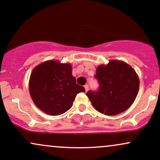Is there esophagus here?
<instances>
[{
    "instance_id": "34e87169",
    "label": "esophagus",
    "mask_w": 160,
    "mask_h": 160,
    "mask_svg": "<svg viewBox=\"0 0 160 160\" xmlns=\"http://www.w3.org/2000/svg\"><path fill=\"white\" fill-rule=\"evenodd\" d=\"M84 88H85L86 92H88V84H86V85L84 86Z\"/></svg>"
}]
</instances>
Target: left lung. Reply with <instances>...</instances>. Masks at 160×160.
Masks as SVG:
<instances>
[{
	"mask_svg": "<svg viewBox=\"0 0 160 160\" xmlns=\"http://www.w3.org/2000/svg\"><path fill=\"white\" fill-rule=\"evenodd\" d=\"M95 78L98 81V89L88 91L86 95L94 108L102 114L118 115L135 101L139 80L134 69L124 62L111 60L107 65H99Z\"/></svg>",
	"mask_w": 160,
	"mask_h": 160,
	"instance_id": "1",
	"label": "left lung"
}]
</instances>
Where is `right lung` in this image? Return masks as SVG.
<instances>
[{
	"instance_id": "add662e5",
	"label": "right lung",
	"mask_w": 160,
	"mask_h": 160,
	"mask_svg": "<svg viewBox=\"0 0 160 160\" xmlns=\"http://www.w3.org/2000/svg\"><path fill=\"white\" fill-rule=\"evenodd\" d=\"M72 65L49 60L41 63L30 74L29 89L34 103L46 114L59 115L68 111L83 86L77 84Z\"/></svg>"
}]
</instances>
